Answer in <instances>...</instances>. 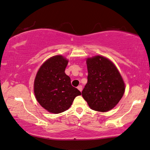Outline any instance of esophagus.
<instances>
[{
	"label": "esophagus",
	"instance_id": "obj_1",
	"mask_svg": "<svg viewBox=\"0 0 150 150\" xmlns=\"http://www.w3.org/2000/svg\"><path fill=\"white\" fill-rule=\"evenodd\" d=\"M77 89H79L81 92V91H82V89H83V87H82V85H79V86L77 87Z\"/></svg>",
	"mask_w": 150,
	"mask_h": 150
}]
</instances>
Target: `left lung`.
<instances>
[{
    "label": "left lung",
    "instance_id": "left-lung-1",
    "mask_svg": "<svg viewBox=\"0 0 150 150\" xmlns=\"http://www.w3.org/2000/svg\"><path fill=\"white\" fill-rule=\"evenodd\" d=\"M87 83L82 96L93 110L106 112L120 101L125 84L115 65L108 59L97 55L87 58Z\"/></svg>",
    "mask_w": 150,
    "mask_h": 150
}]
</instances>
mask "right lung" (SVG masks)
Masks as SVG:
<instances>
[{
	"instance_id": "add662e5",
	"label": "right lung",
	"mask_w": 150,
	"mask_h": 150,
	"mask_svg": "<svg viewBox=\"0 0 150 150\" xmlns=\"http://www.w3.org/2000/svg\"><path fill=\"white\" fill-rule=\"evenodd\" d=\"M68 60L56 55L45 61L39 68L34 82V93L37 101L47 111L60 113L70 108L81 92L73 87L65 73Z\"/></svg>"
}]
</instances>
